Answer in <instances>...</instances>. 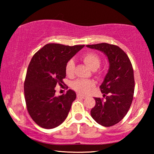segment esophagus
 Here are the masks:
<instances>
[{"label":"esophagus","instance_id":"1","mask_svg":"<svg viewBox=\"0 0 154 154\" xmlns=\"http://www.w3.org/2000/svg\"><path fill=\"white\" fill-rule=\"evenodd\" d=\"M77 98H83V99H85V98L87 97L86 96H83V95L80 94H77Z\"/></svg>","mask_w":154,"mask_h":154}]
</instances>
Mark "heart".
I'll return each instance as SVG.
<instances>
[{"mask_svg": "<svg viewBox=\"0 0 154 154\" xmlns=\"http://www.w3.org/2000/svg\"><path fill=\"white\" fill-rule=\"evenodd\" d=\"M82 59L85 64L88 66H89L92 71H96L100 65L101 60L100 57L94 52H88V53L83 54ZM75 68V63L73 60L71 59L67 62L66 67H65V71L68 76L71 77L73 75ZM94 85L95 83L92 80L78 79L72 83V88L79 94H85L89 92L91 88H92Z\"/></svg>", "mask_w": 154, "mask_h": 154, "instance_id": "b5f03b06", "label": "heart"}]
</instances>
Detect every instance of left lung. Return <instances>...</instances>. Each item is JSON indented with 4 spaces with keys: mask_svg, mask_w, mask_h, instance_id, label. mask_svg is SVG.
Returning <instances> with one entry per match:
<instances>
[{
    "mask_svg": "<svg viewBox=\"0 0 154 154\" xmlns=\"http://www.w3.org/2000/svg\"><path fill=\"white\" fill-rule=\"evenodd\" d=\"M87 48L102 51L109 60L108 72L100 85L105 100L94 98L91 116L98 124L109 127L118 124L128 111L134 91V71L127 54L118 46L102 43Z\"/></svg>",
    "mask_w": 154,
    "mask_h": 154,
    "instance_id": "left-lung-1",
    "label": "left lung"
}]
</instances>
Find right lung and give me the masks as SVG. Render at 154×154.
Listing matches in <instances>:
<instances>
[{"label":"right lung","instance_id":"add662e5","mask_svg":"<svg viewBox=\"0 0 154 154\" xmlns=\"http://www.w3.org/2000/svg\"><path fill=\"white\" fill-rule=\"evenodd\" d=\"M84 46L49 43L31 59L24 82V97L31 118L43 128L60 126L68 116L76 94L69 90L56 96L55 88L63 85L67 62Z\"/></svg>","mask_w":154,"mask_h":154}]
</instances>
